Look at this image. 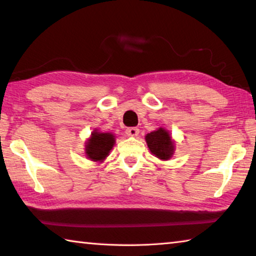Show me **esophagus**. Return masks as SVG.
<instances>
[{
	"instance_id": "34e87169",
	"label": "esophagus",
	"mask_w": 256,
	"mask_h": 256,
	"mask_svg": "<svg viewBox=\"0 0 256 256\" xmlns=\"http://www.w3.org/2000/svg\"><path fill=\"white\" fill-rule=\"evenodd\" d=\"M126 134L128 136H136L138 134V128H126Z\"/></svg>"
}]
</instances>
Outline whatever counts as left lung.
Returning <instances> with one entry per match:
<instances>
[{"label":"left lung","instance_id":"1","mask_svg":"<svg viewBox=\"0 0 256 256\" xmlns=\"http://www.w3.org/2000/svg\"><path fill=\"white\" fill-rule=\"evenodd\" d=\"M146 141L151 154L159 159L168 160L174 154L175 142L172 140L168 131L162 128L146 134Z\"/></svg>","mask_w":256,"mask_h":256}]
</instances>
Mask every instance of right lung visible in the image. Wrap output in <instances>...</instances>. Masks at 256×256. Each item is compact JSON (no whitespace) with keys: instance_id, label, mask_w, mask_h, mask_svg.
<instances>
[{"instance_id":"1","label":"right lung","mask_w":256,"mask_h":256,"mask_svg":"<svg viewBox=\"0 0 256 256\" xmlns=\"http://www.w3.org/2000/svg\"><path fill=\"white\" fill-rule=\"evenodd\" d=\"M115 144V136L112 133H100L97 130L92 133L86 144V156L92 162H102Z\"/></svg>"}]
</instances>
